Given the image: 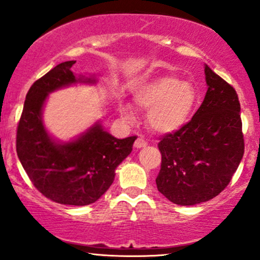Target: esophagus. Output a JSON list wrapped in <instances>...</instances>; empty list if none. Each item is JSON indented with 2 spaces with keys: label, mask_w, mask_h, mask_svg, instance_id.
Instances as JSON below:
<instances>
[{
  "label": "esophagus",
  "mask_w": 260,
  "mask_h": 260,
  "mask_svg": "<svg viewBox=\"0 0 260 260\" xmlns=\"http://www.w3.org/2000/svg\"><path fill=\"white\" fill-rule=\"evenodd\" d=\"M148 143L145 142L144 139L142 138V137H138V138L136 139V142H134V147H136L137 149H142V148H145L147 147Z\"/></svg>",
  "instance_id": "obj_1"
}]
</instances>
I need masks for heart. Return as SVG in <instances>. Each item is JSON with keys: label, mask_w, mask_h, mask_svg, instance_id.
Segmentation results:
<instances>
[{"label": "heart", "mask_w": 260, "mask_h": 260, "mask_svg": "<svg viewBox=\"0 0 260 260\" xmlns=\"http://www.w3.org/2000/svg\"><path fill=\"white\" fill-rule=\"evenodd\" d=\"M197 99L198 94L192 83L181 82L172 76H160L148 80L134 91L137 105L149 110V127L161 134L181 129L189 121ZM120 112L126 120H133L132 107L128 104H120Z\"/></svg>", "instance_id": "b5f03b06"}]
</instances>
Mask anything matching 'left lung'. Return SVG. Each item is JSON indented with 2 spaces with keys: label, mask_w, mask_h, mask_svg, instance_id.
Returning a JSON list of instances; mask_svg holds the SVG:
<instances>
[{
  "label": "left lung",
  "mask_w": 260,
  "mask_h": 260,
  "mask_svg": "<svg viewBox=\"0 0 260 260\" xmlns=\"http://www.w3.org/2000/svg\"><path fill=\"white\" fill-rule=\"evenodd\" d=\"M208 90L188 123L159 143L156 186L178 205H196L225 189L244 153L237 92L205 64Z\"/></svg>",
  "instance_id": "8db88e82"
}]
</instances>
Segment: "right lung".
Here are the masks:
<instances>
[{
	"label": "right lung",
	"instance_id": "right-lung-1",
	"mask_svg": "<svg viewBox=\"0 0 260 260\" xmlns=\"http://www.w3.org/2000/svg\"><path fill=\"white\" fill-rule=\"evenodd\" d=\"M74 63L62 62L30 86L17 128V154L39 192L59 204L79 207L95 203L109 189L137 137L115 138L99 121L70 142L56 140L47 132L43 110L50 92L96 83L94 76L77 77Z\"/></svg>",
	"mask_w": 260,
	"mask_h": 260
}]
</instances>
